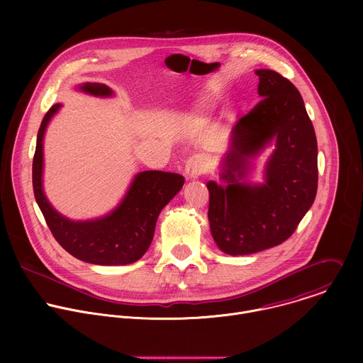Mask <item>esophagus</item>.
I'll return each instance as SVG.
<instances>
[{"mask_svg": "<svg viewBox=\"0 0 363 363\" xmlns=\"http://www.w3.org/2000/svg\"><path fill=\"white\" fill-rule=\"evenodd\" d=\"M208 168V162L201 155H195V157L189 158L185 164V174L189 179L199 178Z\"/></svg>", "mask_w": 363, "mask_h": 363, "instance_id": "34e87169", "label": "esophagus"}]
</instances>
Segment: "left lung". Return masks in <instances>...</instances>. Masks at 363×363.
<instances>
[{"mask_svg":"<svg viewBox=\"0 0 363 363\" xmlns=\"http://www.w3.org/2000/svg\"><path fill=\"white\" fill-rule=\"evenodd\" d=\"M262 100L231 130L220 179L206 182L214 241L230 255H245L286 241L310 210L318 191V140L296 86L277 72L260 69ZM272 140L277 147L264 184L243 178Z\"/></svg>","mask_w":363,"mask_h":363,"instance_id":"obj_1","label":"left lung"}]
</instances>
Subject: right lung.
<instances>
[{
	"mask_svg": "<svg viewBox=\"0 0 363 363\" xmlns=\"http://www.w3.org/2000/svg\"><path fill=\"white\" fill-rule=\"evenodd\" d=\"M79 90L100 97L113 94L111 87L100 83H83ZM60 108V103H56L43 118L33 160L34 196L44 220L57 242L82 262L99 266L135 263L152 242L160 213L181 191L185 179L179 174L143 171L135 177L122 202L108 216L89 221L63 217L50 205L43 191V138L50 119Z\"/></svg>",
	"mask_w": 363,
	"mask_h": 363,
	"instance_id": "right-lung-1",
	"label": "right lung"
}]
</instances>
